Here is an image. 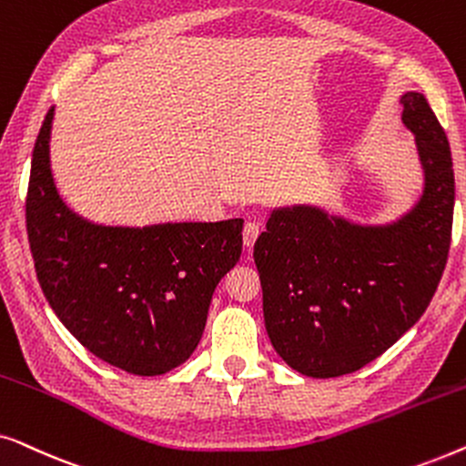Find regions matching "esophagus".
I'll return each mask as SVG.
<instances>
[{
    "label": "esophagus",
    "instance_id": "1",
    "mask_svg": "<svg viewBox=\"0 0 466 466\" xmlns=\"http://www.w3.org/2000/svg\"><path fill=\"white\" fill-rule=\"evenodd\" d=\"M260 233V222L257 220H248L246 227H244V246H254V241H257Z\"/></svg>",
    "mask_w": 466,
    "mask_h": 466
}]
</instances>
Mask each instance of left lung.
Listing matches in <instances>:
<instances>
[{
  "label": "left lung",
  "mask_w": 466,
  "mask_h": 466,
  "mask_svg": "<svg viewBox=\"0 0 466 466\" xmlns=\"http://www.w3.org/2000/svg\"><path fill=\"white\" fill-rule=\"evenodd\" d=\"M424 190L390 225L362 227L314 206L273 209L254 244L265 329L286 365L339 378L384 354L420 320L448 263L454 169L422 93L400 97Z\"/></svg>",
  "instance_id": "1"
}]
</instances>
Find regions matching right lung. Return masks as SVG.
Segmentation results:
<instances>
[{"instance_id": "add662e5", "label": "right lung", "mask_w": 466, "mask_h": 466, "mask_svg": "<svg viewBox=\"0 0 466 466\" xmlns=\"http://www.w3.org/2000/svg\"><path fill=\"white\" fill-rule=\"evenodd\" d=\"M50 107L27 188V235L44 297L97 359L163 375L195 352L216 286L241 257L244 220L104 227L74 214L50 171Z\"/></svg>"}]
</instances>
